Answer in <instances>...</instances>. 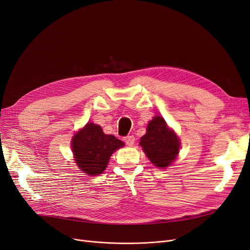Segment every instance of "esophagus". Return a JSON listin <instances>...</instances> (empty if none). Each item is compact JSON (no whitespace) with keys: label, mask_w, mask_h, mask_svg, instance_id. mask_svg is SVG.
Segmentation results:
<instances>
[{"label":"esophagus","mask_w":250,"mask_h":250,"mask_svg":"<svg viewBox=\"0 0 250 250\" xmlns=\"http://www.w3.org/2000/svg\"><path fill=\"white\" fill-rule=\"evenodd\" d=\"M124 141H125V144L129 146H133V144L135 142V137L133 135H128V136L124 137Z\"/></svg>","instance_id":"obj_1"}]
</instances>
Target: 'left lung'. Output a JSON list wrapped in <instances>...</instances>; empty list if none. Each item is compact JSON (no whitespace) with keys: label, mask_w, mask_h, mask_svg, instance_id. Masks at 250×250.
I'll return each instance as SVG.
<instances>
[{"label":"left lung","mask_w":250,"mask_h":250,"mask_svg":"<svg viewBox=\"0 0 250 250\" xmlns=\"http://www.w3.org/2000/svg\"><path fill=\"white\" fill-rule=\"evenodd\" d=\"M150 162L158 168L171 165L179 152L180 142L162 117H154L148 123L146 134L139 142Z\"/></svg>","instance_id":"8db88e82"}]
</instances>
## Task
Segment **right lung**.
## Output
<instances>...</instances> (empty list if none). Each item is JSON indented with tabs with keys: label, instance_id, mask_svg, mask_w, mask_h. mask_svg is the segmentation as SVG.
<instances>
[{
	"label": "right lung",
	"instance_id": "obj_1",
	"mask_svg": "<svg viewBox=\"0 0 250 250\" xmlns=\"http://www.w3.org/2000/svg\"><path fill=\"white\" fill-rule=\"evenodd\" d=\"M124 144L114 135L103 132L101 126L88 123L72 139V150L76 164L90 176L102 174L109 163L111 154Z\"/></svg>",
	"mask_w": 250,
	"mask_h": 250
}]
</instances>
